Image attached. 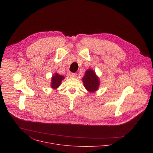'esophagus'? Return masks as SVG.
<instances>
[{
	"instance_id": "1",
	"label": "esophagus",
	"mask_w": 153,
	"mask_h": 153,
	"mask_svg": "<svg viewBox=\"0 0 153 153\" xmlns=\"http://www.w3.org/2000/svg\"><path fill=\"white\" fill-rule=\"evenodd\" d=\"M76 74H75V73H72V74H70V76L71 77V78H75V77H76Z\"/></svg>"
}]
</instances>
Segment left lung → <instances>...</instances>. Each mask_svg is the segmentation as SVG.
<instances>
[{
    "label": "left lung",
    "instance_id": "left-lung-1",
    "mask_svg": "<svg viewBox=\"0 0 153 153\" xmlns=\"http://www.w3.org/2000/svg\"><path fill=\"white\" fill-rule=\"evenodd\" d=\"M82 82L84 87L91 93L97 91L100 85L99 77L91 69H88L85 71V74L82 78Z\"/></svg>",
    "mask_w": 153,
    "mask_h": 153
}]
</instances>
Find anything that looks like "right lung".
<instances>
[{"instance_id": "add662e5", "label": "right lung", "mask_w": 153, "mask_h": 153, "mask_svg": "<svg viewBox=\"0 0 153 153\" xmlns=\"http://www.w3.org/2000/svg\"><path fill=\"white\" fill-rule=\"evenodd\" d=\"M64 79L65 76H64L63 75H59L56 72L55 73V74L51 78V87L54 89H56L61 85L62 80Z\"/></svg>"}]
</instances>
